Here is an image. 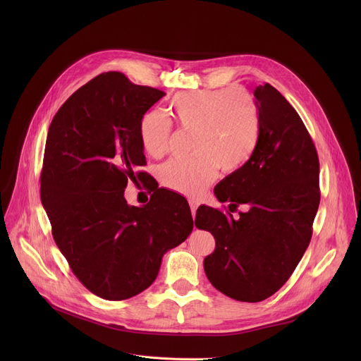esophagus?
<instances>
[{
    "label": "esophagus",
    "mask_w": 361,
    "mask_h": 361,
    "mask_svg": "<svg viewBox=\"0 0 361 361\" xmlns=\"http://www.w3.org/2000/svg\"><path fill=\"white\" fill-rule=\"evenodd\" d=\"M188 204H190V209H191V213H192V217H194L195 216V210L198 209V201L195 198H190Z\"/></svg>",
    "instance_id": "obj_1"
}]
</instances>
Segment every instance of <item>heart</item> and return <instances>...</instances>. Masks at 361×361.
Segmentation results:
<instances>
[{"label": "heart", "instance_id": "heart-1", "mask_svg": "<svg viewBox=\"0 0 361 361\" xmlns=\"http://www.w3.org/2000/svg\"><path fill=\"white\" fill-rule=\"evenodd\" d=\"M176 123L191 135L190 159H173L161 166V183L183 194H198L214 181L219 167L233 173L243 167L260 137V113L254 97L241 87L205 90L176 95L169 104ZM145 152L160 157L171 138L170 121L157 110L138 123Z\"/></svg>", "mask_w": 361, "mask_h": 361}]
</instances>
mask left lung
Masks as SVG:
<instances>
[{
    "label": "left lung",
    "instance_id": "8db88e82",
    "mask_svg": "<svg viewBox=\"0 0 361 361\" xmlns=\"http://www.w3.org/2000/svg\"><path fill=\"white\" fill-rule=\"evenodd\" d=\"M260 137L248 161L214 188L219 201L248 210L234 219L200 205L195 227L210 231L216 250L204 271L223 294L263 301L290 279L310 244L320 204L314 142L290 102L269 82L254 90Z\"/></svg>",
    "mask_w": 361,
    "mask_h": 361
}]
</instances>
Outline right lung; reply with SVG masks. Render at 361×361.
Returning <instances> with one entry per match:
<instances>
[{"mask_svg": "<svg viewBox=\"0 0 361 361\" xmlns=\"http://www.w3.org/2000/svg\"><path fill=\"white\" fill-rule=\"evenodd\" d=\"M117 71L78 88L48 128L41 202L75 277L95 295L120 301L156 280L163 255L192 231L187 200L159 188L142 207L124 190L147 173L140 118L164 97Z\"/></svg>", "mask_w": 361, "mask_h": 361, "instance_id": "right-lung-1", "label": "right lung"}]
</instances>
